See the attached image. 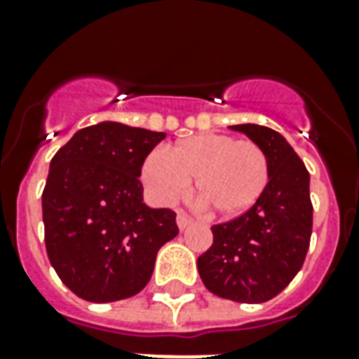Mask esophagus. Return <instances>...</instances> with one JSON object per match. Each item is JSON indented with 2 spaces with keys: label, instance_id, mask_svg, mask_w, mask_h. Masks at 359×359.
Wrapping results in <instances>:
<instances>
[{
  "label": "esophagus",
  "instance_id": "esophagus-1",
  "mask_svg": "<svg viewBox=\"0 0 359 359\" xmlns=\"http://www.w3.org/2000/svg\"><path fill=\"white\" fill-rule=\"evenodd\" d=\"M191 222H194V219H191L190 216H186L184 212H179V216H177V225H179L180 231H184L186 227H190Z\"/></svg>",
  "mask_w": 359,
  "mask_h": 359
}]
</instances>
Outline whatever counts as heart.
<instances>
[{
    "mask_svg": "<svg viewBox=\"0 0 359 359\" xmlns=\"http://www.w3.org/2000/svg\"><path fill=\"white\" fill-rule=\"evenodd\" d=\"M143 179L160 201H173L194 180L196 194L222 216H238L259 201L270 180L266 152L253 141L199 134L151 154Z\"/></svg>",
    "mask_w": 359,
    "mask_h": 359,
    "instance_id": "1",
    "label": "heart"
}]
</instances>
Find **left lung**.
Wrapping results in <instances>:
<instances>
[{
	"instance_id": "8db88e82",
	"label": "left lung",
	"mask_w": 359,
	"mask_h": 359,
	"mask_svg": "<svg viewBox=\"0 0 359 359\" xmlns=\"http://www.w3.org/2000/svg\"><path fill=\"white\" fill-rule=\"evenodd\" d=\"M266 152L270 180L259 201L236 218L212 225V245L197 259L210 292L240 304L278 296L300 272L313 231L309 173L276 130L235 124Z\"/></svg>"
}]
</instances>
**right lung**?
I'll list each match as a JSON object with an SVG mask.
<instances>
[{"instance_id": "obj_1", "label": "right lung", "mask_w": 359, "mask_h": 359, "mask_svg": "<svg viewBox=\"0 0 359 359\" xmlns=\"http://www.w3.org/2000/svg\"><path fill=\"white\" fill-rule=\"evenodd\" d=\"M163 137L100 123L78 130L50 162L42 191L46 253L59 279L83 300L137 294L158 250L179 235L171 208L143 203L141 168Z\"/></svg>"}]
</instances>
